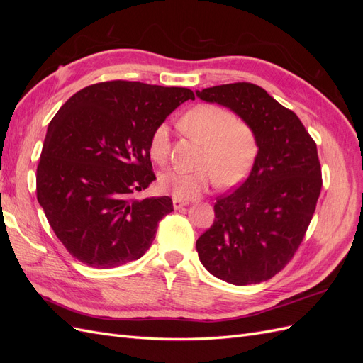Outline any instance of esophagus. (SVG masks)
<instances>
[{
  "mask_svg": "<svg viewBox=\"0 0 363 363\" xmlns=\"http://www.w3.org/2000/svg\"><path fill=\"white\" fill-rule=\"evenodd\" d=\"M188 204H189L188 201H183V200H180V199H172V206H174L175 211H177V208L184 207V206H188Z\"/></svg>",
  "mask_w": 363,
  "mask_h": 363,
  "instance_id": "esophagus-1",
  "label": "esophagus"
}]
</instances>
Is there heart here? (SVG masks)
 <instances>
[{"label": "heart", "instance_id": "1", "mask_svg": "<svg viewBox=\"0 0 363 363\" xmlns=\"http://www.w3.org/2000/svg\"><path fill=\"white\" fill-rule=\"evenodd\" d=\"M182 127L189 136L204 144L199 171L171 169L159 177L163 192L174 199L194 200L215 186L223 188L242 182L259 155L256 131L225 107L203 103L189 108L182 118ZM150 157L164 164L171 156V135L167 124H159L148 140Z\"/></svg>", "mask_w": 363, "mask_h": 363}]
</instances>
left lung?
<instances>
[{
  "instance_id": "obj_1",
  "label": "left lung",
  "mask_w": 363,
  "mask_h": 363,
  "mask_svg": "<svg viewBox=\"0 0 363 363\" xmlns=\"http://www.w3.org/2000/svg\"><path fill=\"white\" fill-rule=\"evenodd\" d=\"M230 107L256 131L259 155L248 179L215 203V221L196 239L206 269L238 286L267 281L301 245L323 188L316 144L292 111L239 82L196 91Z\"/></svg>"
}]
</instances>
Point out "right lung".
<instances>
[{"label":"right lung","instance_id":"obj_1","mask_svg":"<svg viewBox=\"0 0 363 363\" xmlns=\"http://www.w3.org/2000/svg\"><path fill=\"white\" fill-rule=\"evenodd\" d=\"M186 87L112 80L83 87L51 119L36 172V195L71 256L115 268L145 255L169 196L138 200L156 180L148 140Z\"/></svg>","mask_w":363,"mask_h":363}]
</instances>
